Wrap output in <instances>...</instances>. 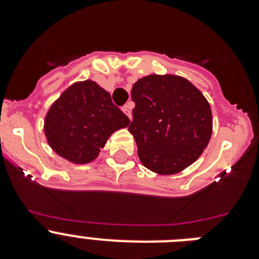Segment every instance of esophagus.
I'll return each instance as SVG.
<instances>
[{
  "label": "esophagus",
  "mask_w": 259,
  "mask_h": 259,
  "mask_svg": "<svg viewBox=\"0 0 259 259\" xmlns=\"http://www.w3.org/2000/svg\"><path fill=\"white\" fill-rule=\"evenodd\" d=\"M123 113L125 114V115L128 116V118L131 119L132 118V113H131V106H130V105H124V106H123Z\"/></svg>",
  "instance_id": "34e87169"
}]
</instances>
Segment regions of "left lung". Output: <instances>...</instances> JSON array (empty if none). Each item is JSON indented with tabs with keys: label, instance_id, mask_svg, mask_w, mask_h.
<instances>
[{
	"label": "left lung",
	"instance_id": "left-lung-1",
	"mask_svg": "<svg viewBox=\"0 0 259 259\" xmlns=\"http://www.w3.org/2000/svg\"><path fill=\"white\" fill-rule=\"evenodd\" d=\"M128 125L146 168L172 175L193 163L209 144L212 119L206 98L175 75H149L132 87Z\"/></svg>",
	"mask_w": 259,
	"mask_h": 259
}]
</instances>
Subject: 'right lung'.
<instances>
[{
    "mask_svg": "<svg viewBox=\"0 0 259 259\" xmlns=\"http://www.w3.org/2000/svg\"><path fill=\"white\" fill-rule=\"evenodd\" d=\"M130 124L109 92L95 81L71 85L52 105L45 135L52 149L74 163H88L98 155L110 135Z\"/></svg>",
    "mask_w": 259,
    "mask_h": 259,
    "instance_id": "1",
    "label": "right lung"
}]
</instances>
